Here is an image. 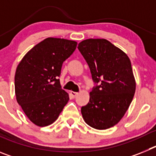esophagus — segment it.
<instances>
[{"mask_svg": "<svg viewBox=\"0 0 156 156\" xmlns=\"http://www.w3.org/2000/svg\"><path fill=\"white\" fill-rule=\"evenodd\" d=\"M70 94H71V95L73 96V98H76L78 95V92H74V91H71L70 92Z\"/></svg>", "mask_w": 156, "mask_h": 156, "instance_id": "obj_1", "label": "esophagus"}]
</instances>
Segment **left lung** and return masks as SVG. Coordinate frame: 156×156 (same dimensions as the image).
Segmentation results:
<instances>
[{
	"label": "left lung",
	"instance_id": "obj_1",
	"mask_svg": "<svg viewBox=\"0 0 156 156\" xmlns=\"http://www.w3.org/2000/svg\"><path fill=\"white\" fill-rule=\"evenodd\" d=\"M78 49L96 83L89 102L81 108L83 118L94 129H108L120 121L133 100L136 82L130 60L105 39L84 40Z\"/></svg>",
	"mask_w": 156,
	"mask_h": 156
}]
</instances>
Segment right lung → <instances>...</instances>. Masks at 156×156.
Returning a JSON list of instances; mask_svg holds the SVG:
<instances>
[{
	"label": "right lung",
	"mask_w": 156,
	"mask_h": 156,
	"mask_svg": "<svg viewBox=\"0 0 156 156\" xmlns=\"http://www.w3.org/2000/svg\"><path fill=\"white\" fill-rule=\"evenodd\" d=\"M77 43L48 37L29 51L15 75L16 100L29 119L46 126L58 119L69 101L58 77L62 63L76 50Z\"/></svg>",
	"instance_id": "add662e5"
}]
</instances>
